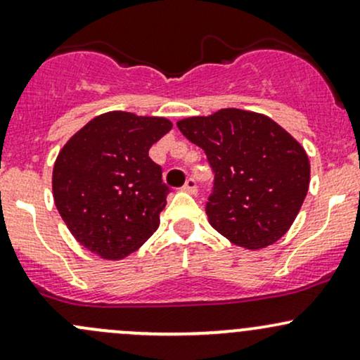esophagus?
<instances>
[{
    "label": "esophagus",
    "mask_w": 360,
    "mask_h": 360,
    "mask_svg": "<svg viewBox=\"0 0 360 360\" xmlns=\"http://www.w3.org/2000/svg\"><path fill=\"white\" fill-rule=\"evenodd\" d=\"M181 191L188 192V194H197V181L194 179H188L187 181H185V185Z\"/></svg>",
    "instance_id": "obj_1"
}]
</instances>
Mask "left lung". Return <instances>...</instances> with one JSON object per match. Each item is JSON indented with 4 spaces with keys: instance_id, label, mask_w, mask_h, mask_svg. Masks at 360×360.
<instances>
[{
    "instance_id": "1",
    "label": "left lung",
    "mask_w": 360,
    "mask_h": 360,
    "mask_svg": "<svg viewBox=\"0 0 360 360\" xmlns=\"http://www.w3.org/2000/svg\"><path fill=\"white\" fill-rule=\"evenodd\" d=\"M176 125L214 173L206 204L211 226L243 249L280 240L307 195L311 165L302 146L269 117L237 108Z\"/></svg>"
}]
</instances>
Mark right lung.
<instances>
[{
  "mask_svg": "<svg viewBox=\"0 0 360 360\" xmlns=\"http://www.w3.org/2000/svg\"><path fill=\"white\" fill-rule=\"evenodd\" d=\"M172 127L166 118L110 111L60 150L53 168L56 210L91 252L123 259L158 230L169 188L149 149Z\"/></svg>",
  "mask_w": 360,
  "mask_h": 360,
  "instance_id": "1",
  "label": "right lung"
}]
</instances>
